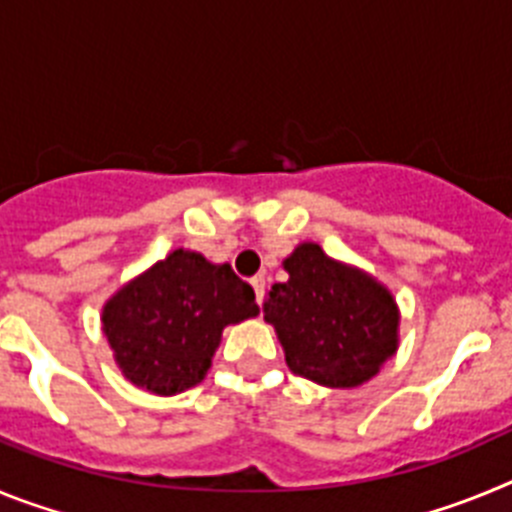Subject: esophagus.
Masks as SVG:
<instances>
[{"label": "esophagus", "instance_id": "1", "mask_svg": "<svg viewBox=\"0 0 512 512\" xmlns=\"http://www.w3.org/2000/svg\"><path fill=\"white\" fill-rule=\"evenodd\" d=\"M251 287L253 292H256V302H264V292H266V279L264 277H253L251 279Z\"/></svg>", "mask_w": 512, "mask_h": 512}]
</instances>
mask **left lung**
<instances>
[{
  "instance_id": "8db88e82",
  "label": "left lung",
  "mask_w": 512,
  "mask_h": 512,
  "mask_svg": "<svg viewBox=\"0 0 512 512\" xmlns=\"http://www.w3.org/2000/svg\"><path fill=\"white\" fill-rule=\"evenodd\" d=\"M287 282L264 300L287 366L330 390L379 374L400 346V307L377 277L305 241L282 261Z\"/></svg>"
}]
</instances>
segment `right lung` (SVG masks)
<instances>
[{"label": "right lung", "mask_w": 512, "mask_h": 512, "mask_svg": "<svg viewBox=\"0 0 512 512\" xmlns=\"http://www.w3.org/2000/svg\"><path fill=\"white\" fill-rule=\"evenodd\" d=\"M259 315L251 284L228 264L176 248L122 284L102 307V333L122 377L171 397L207 377L223 330Z\"/></svg>", "instance_id": "obj_1"}]
</instances>
